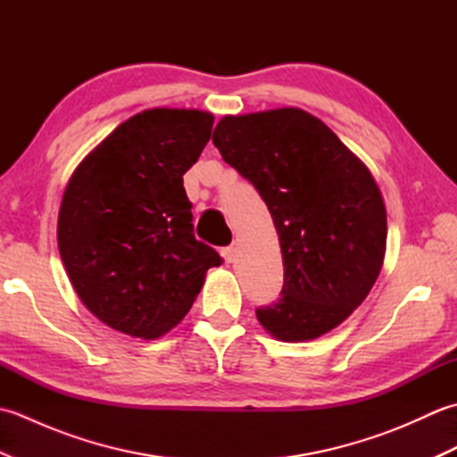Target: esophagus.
Listing matches in <instances>:
<instances>
[{"label":"esophagus","instance_id":"1","mask_svg":"<svg viewBox=\"0 0 457 457\" xmlns=\"http://www.w3.org/2000/svg\"><path fill=\"white\" fill-rule=\"evenodd\" d=\"M221 257H223V261H226V263H234V259H236V247H234V245L223 247V249H221Z\"/></svg>","mask_w":457,"mask_h":457}]
</instances>
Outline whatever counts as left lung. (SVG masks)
<instances>
[{"mask_svg":"<svg viewBox=\"0 0 457 457\" xmlns=\"http://www.w3.org/2000/svg\"><path fill=\"white\" fill-rule=\"evenodd\" d=\"M212 141L253 184L278 234L285 283L277 303L257 308L261 326L304 342L342 324L383 267L386 212L371 172L296 108L226 115Z\"/></svg>","mask_w":457,"mask_h":457,"instance_id":"left-lung-1","label":"left lung"}]
</instances>
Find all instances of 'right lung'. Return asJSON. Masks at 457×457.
Returning a JSON list of instances; mask_svg holds the SVG:
<instances>
[{"instance_id": "obj_1", "label": "right lung", "mask_w": 457, "mask_h": 457, "mask_svg": "<svg viewBox=\"0 0 457 457\" xmlns=\"http://www.w3.org/2000/svg\"><path fill=\"white\" fill-rule=\"evenodd\" d=\"M213 115L145 110L113 129L68 180L58 251L84 306L123 334L153 339L187 316L218 251L194 237L182 174Z\"/></svg>"}]
</instances>
